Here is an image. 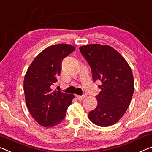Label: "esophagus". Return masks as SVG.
I'll return each instance as SVG.
<instances>
[{
    "instance_id": "34e87169",
    "label": "esophagus",
    "mask_w": 152,
    "mask_h": 152,
    "mask_svg": "<svg viewBox=\"0 0 152 152\" xmlns=\"http://www.w3.org/2000/svg\"><path fill=\"white\" fill-rule=\"evenodd\" d=\"M85 95H83V96H76V98L78 99H83L84 98H85Z\"/></svg>"
}]
</instances>
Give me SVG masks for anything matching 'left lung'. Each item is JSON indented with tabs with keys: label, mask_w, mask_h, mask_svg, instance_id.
Here are the masks:
<instances>
[{
	"label": "left lung",
	"mask_w": 152,
	"mask_h": 152,
	"mask_svg": "<svg viewBox=\"0 0 152 152\" xmlns=\"http://www.w3.org/2000/svg\"><path fill=\"white\" fill-rule=\"evenodd\" d=\"M89 63L94 82L100 81L98 104L89 114L94 124L107 127L117 123L128 109L134 90L132 70L124 58L109 46L89 44L79 48Z\"/></svg>",
	"instance_id": "8db88e82"
}]
</instances>
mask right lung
<instances>
[{"label": "right lung", "mask_w": 152, "mask_h": 152, "mask_svg": "<svg viewBox=\"0 0 152 152\" xmlns=\"http://www.w3.org/2000/svg\"><path fill=\"white\" fill-rule=\"evenodd\" d=\"M71 45L48 47L35 58L24 80L26 104L32 117L41 126L53 127L64 119L74 95L53 90L61 71L64 58L74 51Z\"/></svg>", "instance_id": "right-lung-1"}]
</instances>
